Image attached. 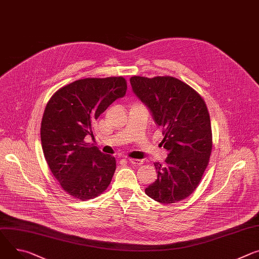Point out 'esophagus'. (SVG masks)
Wrapping results in <instances>:
<instances>
[{
  "mask_svg": "<svg viewBox=\"0 0 259 259\" xmlns=\"http://www.w3.org/2000/svg\"><path fill=\"white\" fill-rule=\"evenodd\" d=\"M131 164H134V165H142V164L144 163L143 160H138V159H129L128 160Z\"/></svg>",
  "mask_w": 259,
  "mask_h": 259,
  "instance_id": "34e87169",
  "label": "esophagus"
}]
</instances>
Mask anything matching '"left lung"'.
<instances>
[{
  "label": "left lung",
  "instance_id": "8db88e82",
  "mask_svg": "<svg viewBox=\"0 0 259 259\" xmlns=\"http://www.w3.org/2000/svg\"><path fill=\"white\" fill-rule=\"evenodd\" d=\"M135 96L163 129L165 163H155L157 180L146 194L161 203H175L192 194L207 166L211 152L209 114L191 87L171 76L130 78Z\"/></svg>",
  "mask_w": 259,
  "mask_h": 259
}]
</instances>
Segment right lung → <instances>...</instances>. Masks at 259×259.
<instances>
[{
    "label": "right lung",
    "instance_id": "right-lung-1",
    "mask_svg": "<svg viewBox=\"0 0 259 259\" xmlns=\"http://www.w3.org/2000/svg\"><path fill=\"white\" fill-rule=\"evenodd\" d=\"M123 77L84 78L63 87L45 107L41 145L46 162L63 189L80 200L101 194L111 182L115 159L84 142L93 122L126 95Z\"/></svg>",
    "mask_w": 259,
    "mask_h": 259
}]
</instances>
